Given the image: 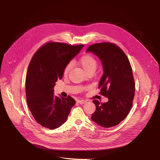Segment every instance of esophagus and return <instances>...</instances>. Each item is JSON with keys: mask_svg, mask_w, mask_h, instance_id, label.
<instances>
[{"mask_svg": "<svg viewBox=\"0 0 160 160\" xmlns=\"http://www.w3.org/2000/svg\"><path fill=\"white\" fill-rule=\"evenodd\" d=\"M78 103H80V104H85V102H86V101H84V100H78V101H77Z\"/></svg>", "mask_w": 160, "mask_h": 160, "instance_id": "esophagus-1", "label": "esophagus"}]
</instances>
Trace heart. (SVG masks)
<instances>
[{"label": "heart", "mask_w": 160, "mask_h": 160, "mask_svg": "<svg viewBox=\"0 0 160 160\" xmlns=\"http://www.w3.org/2000/svg\"><path fill=\"white\" fill-rule=\"evenodd\" d=\"M79 64L82 66L83 70L87 73L90 71H95L97 68V61L96 59L90 54H85L81 57L79 60ZM72 67V62L68 63L64 69V75H66L70 71Z\"/></svg>", "instance_id": "obj_1"}]
</instances>
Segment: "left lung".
<instances>
[{
	"label": "left lung",
	"mask_w": 160,
	"mask_h": 160,
	"mask_svg": "<svg viewBox=\"0 0 160 160\" xmlns=\"http://www.w3.org/2000/svg\"><path fill=\"white\" fill-rule=\"evenodd\" d=\"M87 52L96 55L102 62L103 75L99 83L100 93L108 101L94 100L96 109L91 119L98 125L109 128L119 124L128 115L135 95L132 67L124 52L117 45L102 42L90 45Z\"/></svg>",
	"instance_id": "left-lung-1"
}]
</instances>
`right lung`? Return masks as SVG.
<instances>
[{
  "instance_id": "add662e5",
  "label": "right lung",
  "mask_w": 160,
  "mask_h": 160,
  "mask_svg": "<svg viewBox=\"0 0 160 160\" xmlns=\"http://www.w3.org/2000/svg\"><path fill=\"white\" fill-rule=\"evenodd\" d=\"M63 43H49L33 56L26 77L27 104L35 120L51 130L58 128L67 120L76 101L54 95V87L64 75L65 66L83 48Z\"/></svg>"
}]
</instances>
